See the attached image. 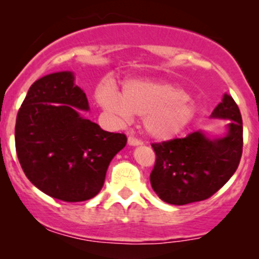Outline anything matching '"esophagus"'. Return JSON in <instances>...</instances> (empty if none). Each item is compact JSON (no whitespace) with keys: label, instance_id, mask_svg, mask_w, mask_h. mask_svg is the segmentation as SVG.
Returning a JSON list of instances; mask_svg holds the SVG:
<instances>
[{"label":"esophagus","instance_id":"esophagus-1","mask_svg":"<svg viewBox=\"0 0 259 259\" xmlns=\"http://www.w3.org/2000/svg\"><path fill=\"white\" fill-rule=\"evenodd\" d=\"M127 144L132 146H137V145H142L143 142L140 139H137L134 137H129L127 138Z\"/></svg>","mask_w":259,"mask_h":259}]
</instances>
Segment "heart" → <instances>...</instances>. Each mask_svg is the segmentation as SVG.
Wrapping results in <instances>:
<instances>
[{"label": "heart", "instance_id": "obj_1", "mask_svg": "<svg viewBox=\"0 0 259 259\" xmlns=\"http://www.w3.org/2000/svg\"><path fill=\"white\" fill-rule=\"evenodd\" d=\"M96 99L106 111L121 119L144 116L146 133L159 139L178 134L195 115L194 104L184 90L165 81L126 80L122 94L108 81L98 89Z\"/></svg>", "mask_w": 259, "mask_h": 259}]
</instances>
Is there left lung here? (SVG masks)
Listing matches in <instances>:
<instances>
[{"label": "left lung", "mask_w": 259, "mask_h": 259, "mask_svg": "<svg viewBox=\"0 0 259 259\" xmlns=\"http://www.w3.org/2000/svg\"><path fill=\"white\" fill-rule=\"evenodd\" d=\"M211 117L227 119L224 138L208 139L202 132L153 143L155 164L150 184L165 203L184 205L208 199L236 173L243 150V122L238 105L224 94Z\"/></svg>", "instance_id": "obj_1"}]
</instances>
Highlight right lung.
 Masks as SVG:
<instances>
[{"label": "right lung", "instance_id": "obj_1", "mask_svg": "<svg viewBox=\"0 0 259 259\" xmlns=\"http://www.w3.org/2000/svg\"><path fill=\"white\" fill-rule=\"evenodd\" d=\"M70 71L46 75L31 85L18 110L15 143L23 173L36 188L64 202H83L103 188L111 159L126 137L81 116L85 93Z\"/></svg>", "mask_w": 259, "mask_h": 259}]
</instances>
